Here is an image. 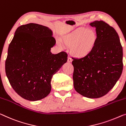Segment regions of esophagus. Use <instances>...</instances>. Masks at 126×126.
<instances>
[{
    "label": "esophagus",
    "mask_w": 126,
    "mask_h": 126,
    "mask_svg": "<svg viewBox=\"0 0 126 126\" xmlns=\"http://www.w3.org/2000/svg\"><path fill=\"white\" fill-rule=\"evenodd\" d=\"M67 61H68V62L70 63V62H71L72 61V59H71V58L68 57V60H67Z\"/></svg>",
    "instance_id": "1"
}]
</instances>
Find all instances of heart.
Returning <instances> with one entry per match:
<instances>
[{"instance_id":"1","label":"heart","mask_w":126,"mask_h":126,"mask_svg":"<svg viewBox=\"0 0 126 126\" xmlns=\"http://www.w3.org/2000/svg\"><path fill=\"white\" fill-rule=\"evenodd\" d=\"M97 39L92 30L81 29L66 35L64 42L71 46V51L77 57H83L91 51Z\"/></svg>"}]
</instances>
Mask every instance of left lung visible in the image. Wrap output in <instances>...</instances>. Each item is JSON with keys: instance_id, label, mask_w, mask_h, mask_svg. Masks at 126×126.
<instances>
[{"instance_id": "8db88e82", "label": "left lung", "mask_w": 126, "mask_h": 126, "mask_svg": "<svg viewBox=\"0 0 126 126\" xmlns=\"http://www.w3.org/2000/svg\"><path fill=\"white\" fill-rule=\"evenodd\" d=\"M95 28L97 39L84 57L72 58L73 80L77 92L89 98L106 94L123 70V48L115 29L103 21L89 24Z\"/></svg>"}]
</instances>
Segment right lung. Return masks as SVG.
<instances>
[{"instance_id":"obj_1","label":"right lung","mask_w":126,"mask_h":126,"mask_svg":"<svg viewBox=\"0 0 126 126\" xmlns=\"http://www.w3.org/2000/svg\"><path fill=\"white\" fill-rule=\"evenodd\" d=\"M51 29L34 23L17 28L9 45L5 74L14 91L32 101L47 96L52 76L67 62V54L51 52L56 44Z\"/></svg>"}]
</instances>
